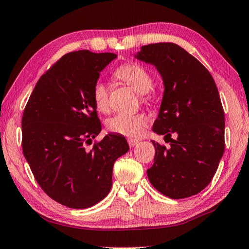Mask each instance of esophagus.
<instances>
[{
    "label": "esophagus",
    "instance_id": "esophagus-1",
    "mask_svg": "<svg viewBox=\"0 0 249 249\" xmlns=\"http://www.w3.org/2000/svg\"><path fill=\"white\" fill-rule=\"evenodd\" d=\"M128 143H129V146H130V147H134V146H137V145L139 144V140L129 139V140H128Z\"/></svg>",
    "mask_w": 249,
    "mask_h": 249
}]
</instances>
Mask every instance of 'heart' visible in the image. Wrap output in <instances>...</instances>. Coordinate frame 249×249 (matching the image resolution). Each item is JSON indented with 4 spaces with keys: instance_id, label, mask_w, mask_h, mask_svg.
I'll return each mask as SVG.
<instances>
[{
    "instance_id": "1",
    "label": "heart",
    "mask_w": 249,
    "mask_h": 249,
    "mask_svg": "<svg viewBox=\"0 0 249 249\" xmlns=\"http://www.w3.org/2000/svg\"><path fill=\"white\" fill-rule=\"evenodd\" d=\"M115 76L142 94L141 97L144 103L153 101V97L148 94L153 86V78L146 68L135 63H126L115 70ZM92 96L98 110L106 111L108 109V89L105 83L96 82ZM146 124L147 117L144 114H118L108 120L107 129L110 132L135 138L139 137Z\"/></svg>"
}]
</instances>
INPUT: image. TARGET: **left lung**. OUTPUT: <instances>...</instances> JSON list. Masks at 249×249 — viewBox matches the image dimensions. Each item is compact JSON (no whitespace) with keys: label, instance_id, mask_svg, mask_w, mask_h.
I'll return each instance as SVG.
<instances>
[{"label":"left lung","instance_id":"left-lung-1","mask_svg":"<svg viewBox=\"0 0 249 249\" xmlns=\"http://www.w3.org/2000/svg\"><path fill=\"white\" fill-rule=\"evenodd\" d=\"M135 57L154 65L165 86L153 131L165 135L170 147L152 141L156 153L149 182L173 199L198 194L212 182L224 152V111L213 78L175 43L144 45Z\"/></svg>","mask_w":249,"mask_h":249}]
</instances>
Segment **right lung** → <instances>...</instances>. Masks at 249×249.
<instances>
[{"mask_svg":"<svg viewBox=\"0 0 249 249\" xmlns=\"http://www.w3.org/2000/svg\"><path fill=\"white\" fill-rule=\"evenodd\" d=\"M116 57L88 50L64 55L42 74L23 110V156L44 193L69 208L104 199L116 159L129 151L124 135L114 133L87 147L102 130L93 88Z\"/></svg>","mask_w":249,"mask_h":249,"instance_id":"1","label":"right lung"}]
</instances>
